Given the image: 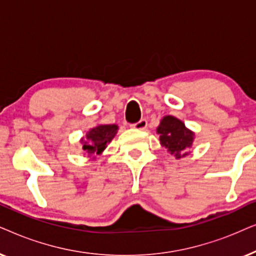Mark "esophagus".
I'll return each instance as SVG.
<instances>
[{"label": "esophagus", "instance_id": "34e87169", "mask_svg": "<svg viewBox=\"0 0 256 256\" xmlns=\"http://www.w3.org/2000/svg\"><path fill=\"white\" fill-rule=\"evenodd\" d=\"M132 128H137V130L144 131L146 130V128H148V120H146V119H140L138 122H136V124L132 125Z\"/></svg>", "mask_w": 256, "mask_h": 256}]
</instances>
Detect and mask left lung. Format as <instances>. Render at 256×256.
Wrapping results in <instances>:
<instances>
[{
  "mask_svg": "<svg viewBox=\"0 0 256 256\" xmlns=\"http://www.w3.org/2000/svg\"><path fill=\"white\" fill-rule=\"evenodd\" d=\"M159 140L162 148H168L171 154H174L176 159L188 154L185 152L190 148L194 140V132L186 128L180 119L173 116H165L156 128Z\"/></svg>",
  "mask_w": 256,
  "mask_h": 256,
  "instance_id": "8db88e82",
  "label": "left lung"
}]
</instances>
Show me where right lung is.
<instances>
[{
    "label": "right lung",
    "instance_id": "add662e5",
    "mask_svg": "<svg viewBox=\"0 0 256 256\" xmlns=\"http://www.w3.org/2000/svg\"><path fill=\"white\" fill-rule=\"evenodd\" d=\"M118 131V125H98L88 132L85 138H82L83 150L88 156L102 154L108 142Z\"/></svg>",
    "mask_w": 256,
    "mask_h": 256
}]
</instances>
